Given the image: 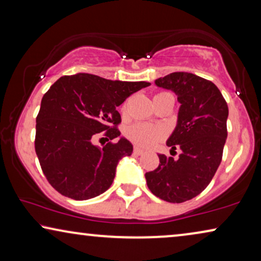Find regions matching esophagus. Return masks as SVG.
<instances>
[{
	"instance_id": "1",
	"label": "esophagus",
	"mask_w": 261,
	"mask_h": 261,
	"mask_svg": "<svg viewBox=\"0 0 261 261\" xmlns=\"http://www.w3.org/2000/svg\"><path fill=\"white\" fill-rule=\"evenodd\" d=\"M143 152H144V151H143L141 148H138V146H135V148H134V153H135V155L139 156V155H142Z\"/></svg>"
}]
</instances>
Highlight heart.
Wrapping results in <instances>:
<instances>
[{
  "mask_svg": "<svg viewBox=\"0 0 261 261\" xmlns=\"http://www.w3.org/2000/svg\"><path fill=\"white\" fill-rule=\"evenodd\" d=\"M164 136V131L159 126L150 125V124L138 123L129 127L127 137L135 144L143 148H149L159 142Z\"/></svg>",
  "mask_w": 261,
  "mask_h": 261,
  "instance_id": "obj_1",
  "label": "heart"
}]
</instances>
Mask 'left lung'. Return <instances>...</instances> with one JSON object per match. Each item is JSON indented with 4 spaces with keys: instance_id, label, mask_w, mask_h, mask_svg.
<instances>
[{
    "instance_id": "8db88e82",
    "label": "left lung",
    "mask_w": 261,
    "mask_h": 261,
    "mask_svg": "<svg viewBox=\"0 0 261 261\" xmlns=\"http://www.w3.org/2000/svg\"><path fill=\"white\" fill-rule=\"evenodd\" d=\"M155 84L172 91L181 104L167 145L182 152L177 160L159 155L160 166L146 172V185L160 199L181 203L203 192L221 163L228 106L214 84L193 73L174 72Z\"/></svg>"
}]
</instances>
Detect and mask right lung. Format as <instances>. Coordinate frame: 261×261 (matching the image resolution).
I'll use <instances>...</instances> for the list:
<instances>
[{
  "label": "right lung",
  "instance_id": "1",
  "mask_svg": "<svg viewBox=\"0 0 261 261\" xmlns=\"http://www.w3.org/2000/svg\"><path fill=\"white\" fill-rule=\"evenodd\" d=\"M149 85L78 73L61 76L50 86L36 117L35 152L57 192L89 200L110 188L119 160L130 156L134 146L124 137L102 148L93 142L104 131L110 139L119 137L117 106Z\"/></svg>",
  "mask_w": 261,
  "mask_h": 261
}]
</instances>
